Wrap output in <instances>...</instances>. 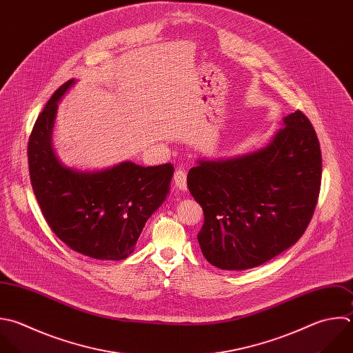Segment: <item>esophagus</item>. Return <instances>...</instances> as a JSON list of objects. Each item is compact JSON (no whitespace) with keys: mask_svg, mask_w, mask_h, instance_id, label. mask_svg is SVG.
<instances>
[{"mask_svg":"<svg viewBox=\"0 0 353 353\" xmlns=\"http://www.w3.org/2000/svg\"><path fill=\"white\" fill-rule=\"evenodd\" d=\"M174 182H175V186L179 189V190H186L188 189V182H186V171L185 170H178L174 175Z\"/></svg>","mask_w":353,"mask_h":353,"instance_id":"obj_1","label":"esophagus"}]
</instances>
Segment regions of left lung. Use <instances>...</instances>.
Segmentation results:
<instances>
[{
    "label": "left lung",
    "instance_id": "1",
    "mask_svg": "<svg viewBox=\"0 0 353 353\" xmlns=\"http://www.w3.org/2000/svg\"><path fill=\"white\" fill-rule=\"evenodd\" d=\"M262 149L226 160H199L188 188L203 207L197 240L223 270L259 266L295 244L319 199L321 152L307 117L296 110Z\"/></svg>",
    "mask_w": 353,
    "mask_h": 353
}]
</instances>
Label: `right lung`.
I'll return each mask as SVG.
<instances>
[{
	"label": "right lung",
	"instance_id": "1",
	"mask_svg": "<svg viewBox=\"0 0 353 353\" xmlns=\"http://www.w3.org/2000/svg\"><path fill=\"white\" fill-rule=\"evenodd\" d=\"M66 81L39 116L28 146L33 192L52 232L73 251L121 261L135 250L146 221L163 204L172 164L142 167L123 161L101 171L65 167L52 148L58 102L74 85Z\"/></svg>",
	"mask_w": 353,
	"mask_h": 353
}]
</instances>
